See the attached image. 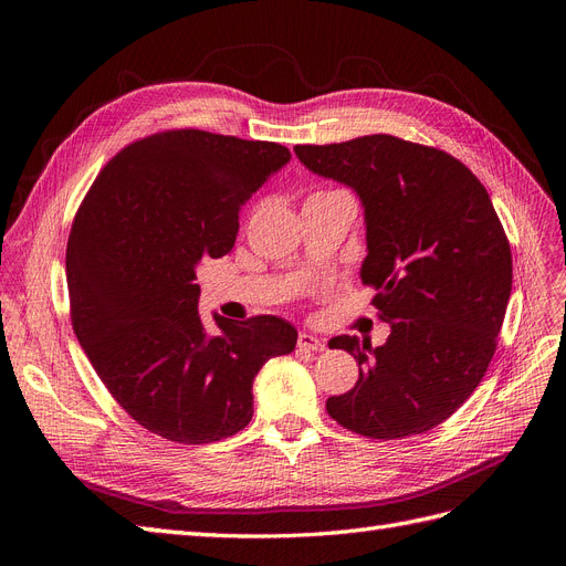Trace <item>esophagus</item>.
Masks as SVG:
<instances>
[{
  "instance_id": "1",
  "label": "esophagus",
  "mask_w": 566,
  "mask_h": 566,
  "mask_svg": "<svg viewBox=\"0 0 566 566\" xmlns=\"http://www.w3.org/2000/svg\"><path fill=\"white\" fill-rule=\"evenodd\" d=\"M297 347L304 349V352H323L325 349V342L318 339L312 333H300L297 335Z\"/></svg>"
}]
</instances>
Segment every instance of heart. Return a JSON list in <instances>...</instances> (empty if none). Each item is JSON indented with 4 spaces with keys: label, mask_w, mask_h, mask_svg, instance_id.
I'll return each instance as SVG.
<instances>
[{
    "label": "heart",
    "mask_w": 566,
    "mask_h": 566,
    "mask_svg": "<svg viewBox=\"0 0 566 566\" xmlns=\"http://www.w3.org/2000/svg\"><path fill=\"white\" fill-rule=\"evenodd\" d=\"M321 193H337V191H321Z\"/></svg>",
    "instance_id": "1"
}]
</instances>
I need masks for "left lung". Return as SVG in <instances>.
<instances>
[{"mask_svg": "<svg viewBox=\"0 0 566 566\" xmlns=\"http://www.w3.org/2000/svg\"><path fill=\"white\" fill-rule=\"evenodd\" d=\"M295 153L361 198V281L378 290L373 304L391 325L382 347L356 335L328 342L354 354L358 380L325 410L370 439L432 430L482 382L507 310L512 254L486 188L447 150L391 134Z\"/></svg>", "mask_w": 566, "mask_h": 566, "instance_id": "obj_1", "label": "left lung"}]
</instances>
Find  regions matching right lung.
I'll list each match as a JSON object with an SVG mask.
<instances>
[{
  "instance_id": "add662e5",
  "label": "right lung",
  "mask_w": 566,
  "mask_h": 566,
  "mask_svg": "<svg viewBox=\"0 0 566 566\" xmlns=\"http://www.w3.org/2000/svg\"><path fill=\"white\" fill-rule=\"evenodd\" d=\"M290 160L273 142L167 129L101 169L65 250L71 321L84 354L132 420L177 443H212L252 420V380L290 354L279 316L208 333L196 266L231 252L238 214Z\"/></svg>"
}]
</instances>
